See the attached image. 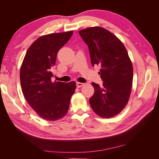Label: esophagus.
Returning <instances> with one entry per match:
<instances>
[{
	"mask_svg": "<svg viewBox=\"0 0 159 159\" xmlns=\"http://www.w3.org/2000/svg\"><path fill=\"white\" fill-rule=\"evenodd\" d=\"M83 85H84V84H83V83H80V82H77V83H76L77 88H81V87H82Z\"/></svg>",
	"mask_w": 159,
	"mask_h": 159,
	"instance_id": "1",
	"label": "esophagus"
}]
</instances>
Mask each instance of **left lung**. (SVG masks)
<instances>
[{
    "label": "left lung",
    "mask_w": 159,
    "mask_h": 159,
    "mask_svg": "<svg viewBox=\"0 0 159 159\" xmlns=\"http://www.w3.org/2000/svg\"><path fill=\"white\" fill-rule=\"evenodd\" d=\"M88 45L91 64L101 66L103 85L91 83L95 91L89 99L93 111L109 118L119 113L128 102L133 83V69L127 51L119 38L102 27L79 31Z\"/></svg>",
    "instance_id": "1"
}]
</instances>
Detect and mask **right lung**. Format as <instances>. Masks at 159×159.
I'll list each match as a JSON object with an SVG mask.
<instances>
[{"mask_svg": "<svg viewBox=\"0 0 159 159\" xmlns=\"http://www.w3.org/2000/svg\"><path fill=\"white\" fill-rule=\"evenodd\" d=\"M73 31L50 34L38 38L28 49L20 68L24 95L40 117L56 121L68 113L75 81L52 82L57 53L70 39Z\"/></svg>", "mask_w": 159, "mask_h": 159, "instance_id": "right-lung-1", "label": "right lung"}]
</instances>
